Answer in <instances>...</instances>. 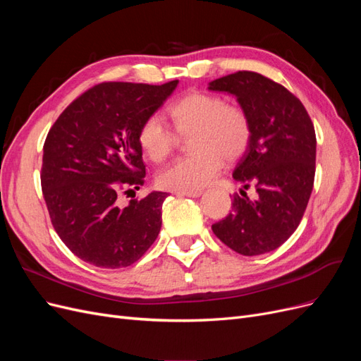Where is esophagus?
<instances>
[{
	"label": "esophagus",
	"mask_w": 361,
	"mask_h": 361,
	"mask_svg": "<svg viewBox=\"0 0 361 361\" xmlns=\"http://www.w3.org/2000/svg\"><path fill=\"white\" fill-rule=\"evenodd\" d=\"M179 197H200L202 195V191L197 190V191H178L176 192Z\"/></svg>",
	"instance_id": "34e87169"
}]
</instances>
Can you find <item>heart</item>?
<instances>
[{
	"mask_svg": "<svg viewBox=\"0 0 361 361\" xmlns=\"http://www.w3.org/2000/svg\"><path fill=\"white\" fill-rule=\"evenodd\" d=\"M169 117L180 135L192 134L191 155L178 158L158 174L164 190L197 191L211 183L223 167V158L233 161L244 154L251 126L241 106L227 105L220 96L190 93L169 108ZM145 155L159 162L176 145V135L158 114L149 116L138 130Z\"/></svg>",
	"mask_w": 361,
	"mask_h": 361,
	"instance_id": "1",
	"label": "heart"
}]
</instances>
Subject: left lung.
<instances>
[{"label":"left lung","instance_id":"1","mask_svg":"<svg viewBox=\"0 0 361 361\" xmlns=\"http://www.w3.org/2000/svg\"><path fill=\"white\" fill-rule=\"evenodd\" d=\"M207 89L235 96L250 118V141L233 179L257 192L253 200L241 190L212 231L239 255L269 253L297 231L307 207L316 170L313 123L298 97L256 72L223 76Z\"/></svg>","mask_w":361,"mask_h":361}]
</instances>
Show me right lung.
I'll return each instance as SVG.
<instances>
[{
	"instance_id": "add662e5",
	"label": "right lung",
	"mask_w": 361,
	"mask_h": 361,
	"mask_svg": "<svg viewBox=\"0 0 361 361\" xmlns=\"http://www.w3.org/2000/svg\"><path fill=\"white\" fill-rule=\"evenodd\" d=\"M178 84H97L49 129L40 174L43 197L60 239L87 264L129 267L158 238L169 194L152 191L125 207L117 195L145 183L138 130Z\"/></svg>"
}]
</instances>
